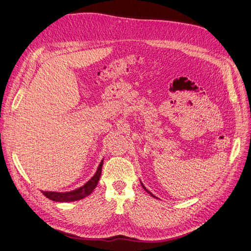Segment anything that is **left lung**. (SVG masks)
I'll return each instance as SVG.
<instances>
[{"label": "left lung", "mask_w": 251, "mask_h": 251, "mask_svg": "<svg viewBox=\"0 0 251 251\" xmlns=\"http://www.w3.org/2000/svg\"><path fill=\"white\" fill-rule=\"evenodd\" d=\"M140 183H141V182H140ZM141 185H142V187H143V188H144V189H146V191H147V192H148V193H149V194H150V195H151V196H153V197H155V196H154V195H153V194H151V192H149V191H148V189H147V188H146V187H144V185H143V184H142V183H141Z\"/></svg>", "instance_id": "obj_1"}]
</instances>
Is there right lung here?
Instances as JSON below:
<instances>
[{
  "mask_svg": "<svg viewBox=\"0 0 251 251\" xmlns=\"http://www.w3.org/2000/svg\"><path fill=\"white\" fill-rule=\"evenodd\" d=\"M102 163H103V160H101L100 164L98 165V169L94 176L91 178L85 185L75 189V191L68 192V193H56V192H42V193L44 194V196H46L48 199L52 201H56V202H72V201L83 199L85 197L89 196L94 191L98 181H100L101 170H102Z\"/></svg>",
  "mask_w": 251,
  "mask_h": 251,
  "instance_id": "1",
  "label": "right lung"
}]
</instances>
